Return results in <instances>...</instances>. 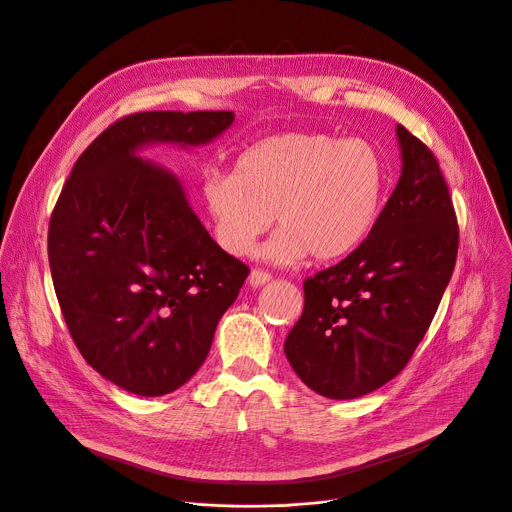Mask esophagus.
<instances>
[{
    "instance_id": "obj_1",
    "label": "esophagus",
    "mask_w": 512,
    "mask_h": 512,
    "mask_svg": "<svg viewBox=\"0 0 512 512\" xmlns=\"http://www.w3.org/2000/svg\"><path fill=\"white\" fill-rule=\"evenodd\" d=\"M269 282H271V273H267V271L253 269L251 275H249V284H251L253 288H261V286H265V284H269Z\"/></svg>"
}]
</instances>
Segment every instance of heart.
<instances>
[{
	"mask_svg": "<svg viewBox=\"0 0 512 512\" xmlns=\"http://www.w3.org/2000/svg\"><path fill=\"white\" fill-rule=\"evenodd\" d=\"M386 185V161L371 143L284 132L247 147L232 175L208 171L200 198L226 253L249 255L275 214L280 230L261 257L296 265L310 253L337 261L359 249L382 214Z\"/></svg>",
	"mask_w": 512,
	"mask_h": 512,
	"instance_id": "b5f03b06",
	"label": "heart"
}]
</instances>
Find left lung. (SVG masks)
Masks as SVG:
<instances>
[{
	"label": "left lung",
	"mask_w": 512,
	"mask_h": 512,
	"mask_svg": "<svg viewBox=\"0 0 512 512\" xmlns=\"http://www.w3.org/2000/svg\"><path fill=\"white\" fill-rule=\"evenodd\" d=\"M402 171L374 230L304 282L284 351L316 394L351 400L396 378L423 341L455 267L459 228L435 155L396 126Z\"/></svg>",
	"instance_id": "left-lung-1"
}]
</instances>
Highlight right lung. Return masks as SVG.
I'll return each instance as SVG.
<instances>
[{
	"mask_svg": "<svg viewBox=\"0 0 512 512\" xmlns=\"http://www.w3.org/2000/svg\"><path fill=\"white\" fill-rule=\"evenodd\" d=\"M235 114L138 112L77 159L49 224V263L69 333L100 376L138 396L188 382L249 267L208 235L181 181L138 157L202 147Z\"/></svg>",
	"mask_w": 512,
	"mask_h": 512,
	"instance_id": "right-lung-1",
	"label": "right lung"
}]
</instances>
